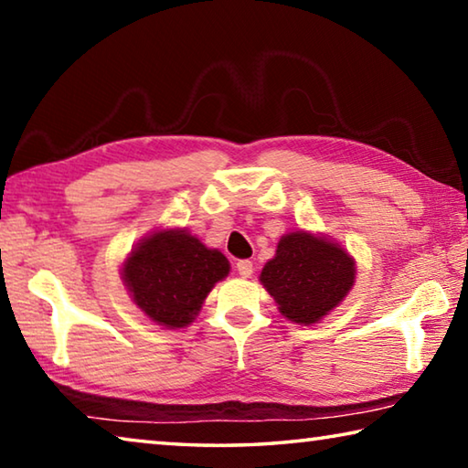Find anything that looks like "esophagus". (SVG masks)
I'll return each instance as SVG.
<instances>
[{"mask_svg": "<svg viewBox=\"0 0 468 468\" xmlns=\"http://www.w3.org/2000/svg\"><path fill=\"white\" fill-rule=\"evenodd\" d=\"M237 272H239L243 279H250L253 272V264L250 262V260H239V262H237Z\"/></svg>", "mask_w": 468, "mask_h": 468, "instance_id": "1", "label": "esophagus"}]
</instances>
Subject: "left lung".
<instances>
[{"instance_id":"left-lung-1","label":"left lung","mask_w":468,"mask_h":468,"mask_svg":"<svg viewBox=\"0 0 468 468\" xmlns=\"http://www.w3.org/2000/svg\"><path fill=\"white\" fill-rule=\"evenodd\" d=\"M260 281L295 324L320 322L355 282V262L340 245L297 231L284 235Z\"/></svg>"}]
</instances>
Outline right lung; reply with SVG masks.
Masks as SVG:
<instances>
[{
  "mask_svg": "<svg viewBox=\"0 0 468 468\" xmlns=\"http://www.w3.org/2000/svg\"><path fill=\"white\" fill-rule=\"evenodd\" d=\"M229 274V260L186 231H156L132 251L123 281L133 303L150 320L184 328L206 295Z\"/></svg>",
  "mask_w": 468,
  "mask_h": 468,
  "instance_id": "add662e5",
  "label": "right lung"
}]
</instances>
